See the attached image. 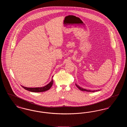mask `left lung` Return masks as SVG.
<instances>
[{"label": "left lung", "mask_w": 127, "mask_h": 127, "mask_svg": "<svg viewBox=\"0 0 127 127\" xmlns=\"http://www.w3.org/2000/svg\"><path fill=\"white\" fill-rule=\"evenodd\" d=\"M76 86H77V87L79 89V90H81L82 91H87V92H96V91H99L100 90H87V89H84V88H82L81 87H80L76 83H75Z\"/></svg>", "instance_id": "8db88e82"}]
</instances>
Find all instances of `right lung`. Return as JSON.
<instances>
[{
	"label": "right lung",
	"instance_id": "1",
	"mask_svg": "<svg viewBox=\"0 0 127 127\" xmlns=\"http://www.w3.org/2000/svg\"><path fill=\"white\" fill-rule=\"evenodd\" d=\"M53 83V80L52 79L51 81L45 86L42 87H36V88H28L26 87L23 86H21L25 89L26 90L30 91L31 92H44L45 91H48V90L50 89V88L51 87Z\"/></svg>",
	"mask_w": 127,
	"mask_h": 127
}]
</instances>
